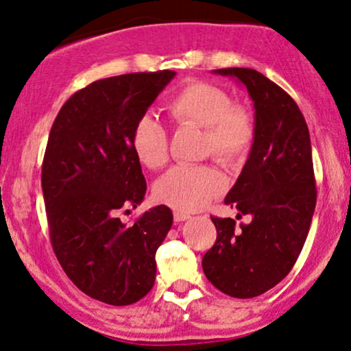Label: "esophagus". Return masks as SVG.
Segmentation results:
<instances>
[{
    "label": "esophagus",
    "instance_id": "1",
    "mask_svg": "<svg viewBox=\"0 0 351 351\" xmlns=\"http://www.w3.org/2000/svg\"><path fill=\"white\" fill-rule=\"evenodd\" d=\"M191 219V215L186 214V212H180V210H174V220L176 222H184V220Z\"/></svg>",
    "mask_w": 351,
    "mask_h": 351
}]
</instances>
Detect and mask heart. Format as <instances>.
<instances>
[{
    "label": "heart",
    "instance_id": "b5f03b06",
    "mask_svg": "<svg viewBox=\"0 0 351 351\" xmlns=\"http://www.w3.org/2000/svg\"><path fill=\"white\" fill-rule=\"evenodd\" d=\"M167 111L177 125L204 129V152L222 164H237L250 151L255 137L252 114L232 104L226 89L208 82H189L169 101ZM131 147L147 169H160L169 159V136L159 121L144 114L134 124ZM226 189V179L208 165H176L154 186L159 202L180 212L207 206Z\"/></svg>",
    "mask_w": 351,
    "mask_h": 351
}]
</instances>
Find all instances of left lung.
Wrapping results in <instances>:
<instances>
[{
    "label": "left lung",
    "mask_w": 351,
    "mask_h": 351,
    "mask_svg": "<svg viewBox=\"0 0 351 351\" xmlns=\"http://www.w3.org/2000/svg\"><path fill=\"white\" fill-rule=\"evenodd\" d=\"M245 86L255 109L249 159L223 202L252 222L212 217L214 247L204 255L208 282L235 298H252L289 275L312 223L315 191L312 144L305 117L289 94L249 68L215 69Z\"/></svg>",
    "instance_id": "obj_1"
}]
</instances>
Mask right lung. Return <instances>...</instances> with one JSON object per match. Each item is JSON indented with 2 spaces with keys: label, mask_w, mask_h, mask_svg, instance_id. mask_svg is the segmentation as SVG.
<instances>
[{
  "label": "right lung",
  "mask_w": 351,
  "mask_h": 351,
  "mask_svg": "<svg viewBox=\"0 0 351 351\" xmlns=\"http://www.w3.org/2000/svg\"><path fill=\"white\" fill-rule=\"evenodd\" d=\"M174 76L164 69L90 82L64 102L49 132L41 186L54 254L81 292L109 305L151 292L156 252L172 227L167 206L131 226L117 212L144 200L132 129Z\"/></svg>",
  "instance_id": "1"
}]
</instances>
